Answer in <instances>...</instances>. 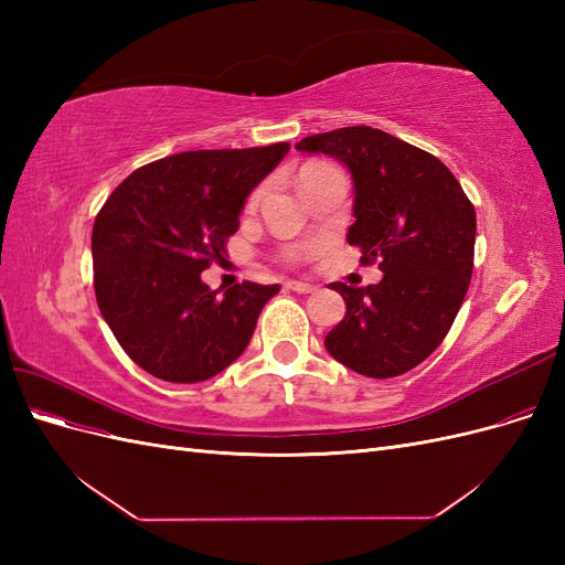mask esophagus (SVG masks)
<instances>
[{
	"label": "esophagus",
	"mask_w": 565,
	"mask_h": 565,
	"mask_svg": "<svg viewBox=\"0 0 565 565\" xmlns=\"http://www.w3.org/2000/svg\"><path fill=\"white\" fill-rule=\"evenodd\" d=\"M287 287L292 289V292H299V295H311V292H316V285L299 282V280H287Z\"/></svg>",
	"instance_id": "obj_1"
}]
</instances>
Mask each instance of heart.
<instances>
[{"label":"heart","mask_w":565,"mask_h":565,"mask_svg":"<svg viewBox=\"0 0 565 565\" xmlns=\"http://www.w3.org/2000/svg\"><path fill=\"white\" fill-rule=\"evenodd\" d=\"M309 167H316V164H309ZM309 167H303V169H309Z\"/></svg>","instance_id":"obj_1"}]
</instances>
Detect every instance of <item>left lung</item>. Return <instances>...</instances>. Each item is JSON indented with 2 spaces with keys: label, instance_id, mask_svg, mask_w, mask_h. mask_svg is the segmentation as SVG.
Returning a JSON list of instances; mask_svg holds the SVG:
<instances>
[{
  "label": "left lung",
  "instance_id": "left-lung-1",
  "mask_svg": "<svg viewBox=\"0 0 565 565\" xmlns=\"http://www.w3.org/2000/svg\"><path fill=\"white\" fill-rule=\"evenodd\" d=\"M301 152L349 167L353 226L349 245L363 264L380 262L377 285L332 282L347 316L324 337L334 361L388 380L429 358L467 297L473 270L476 212L450 169L431 152L372 127L306 136Z\"/></svg>",
  "mask_w": 565,
  "mask_h": 565
}]
</instances>
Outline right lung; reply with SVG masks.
<instances>
[{"label": "right lung", "mask_w": 565, "mask_h": 565, "mask_svg": "<svg viewBox=\"0 0 565 565\" xmlns=\"http://www.w3.org/2000/svg\"><path fill=\"white\" fill-rule=\"evenodd\" d=\"M289 143L191 150L139 167L100 207L94 289L119 347L152 377L195 384L241 358L280 285L245 280L224 295L200 273L221 264L247 195Z\"/></svg>", "instance_id": "right-lung-1"}]
</instances>
